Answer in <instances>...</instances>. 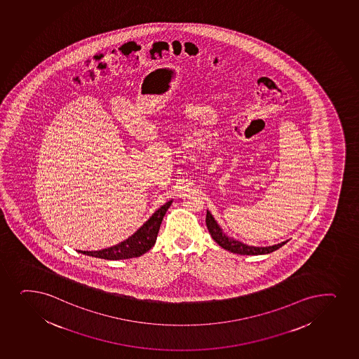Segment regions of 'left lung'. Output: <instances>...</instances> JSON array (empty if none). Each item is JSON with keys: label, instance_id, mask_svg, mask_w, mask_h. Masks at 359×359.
I'll list each match as a JSON object with an SVG mask.
<instances>
[{"label": "left lung", "instance_id": "obj_1", "mask_svg": "<svg viewBox=\"0 0 359 359\" xmlns=\"http://www.w3.org/2000/svg\"><path fill=\"white\" fill-rule=\"evenodd\" d=\"M206 226L209 230L210 235L212 236L215 241L217 242L218 245L224 248V250H229L231 253L241 254V255H262V254L272 253L273 250H277L280 247L284 246L286 242L283 241L278 245H273V246H266V247H255L248 246L243 242L238 241L231 236L228 235L223 231L219 224H218L214 216L211 215L209 210H206Z\"/></svg>", "mask_w": 359, "mask_h": 359}]
</instances>
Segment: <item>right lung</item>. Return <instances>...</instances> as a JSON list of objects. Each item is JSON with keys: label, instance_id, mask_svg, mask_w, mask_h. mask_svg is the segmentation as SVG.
<instances>
[{"label": "right lung", "instance_id": "1", "mask_svg": "<svg viewBox=\"0 0 359 359\" xmlns=\"http://www.w3.org/2000/svg\"><path fill=\"white\" fill-rule=\"evenodd\" d=\"M173 201L165 203L160 209L154 212L153 216L145 222L144 224L140 229L131 235L125 241L118 243L116 246L109 247L105 250H79L80 253L86 254L94 258L106 259V260H123V259L137 258L148 250L156 242L158 229L161 226L162 219L165 216L167 210L170 209V204Z\"/></svg>", "mask_w": 359, "mask_h": 359}]
</instances>
